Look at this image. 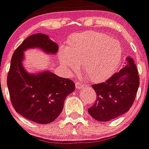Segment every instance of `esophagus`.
Returning <instances> with one entry per match:
<instances>
[{
  "mask_svg": "<svg viewBox=\"0 0 149 149\" xmlns=\"http://www.w3.org/2000/svg\"><path fill=\"white\" fill-rule=\"evenodd\" d=\"M75 86H76V89H77V90H79V89H80V88H82L83 87V85L81 83H80V82H76L75 83Z\"/></svg>",
  "mask_w": 149,
  "mask_h": 149,
  "instance_id": "34e87169",
  "label": "esophagus"
}]
</instances>
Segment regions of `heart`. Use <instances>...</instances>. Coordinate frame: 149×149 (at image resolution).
Instances as JSON below:
<instances>
[{"label": "heart", "instance_id": "obj_1", "mask_svg": "<svg viewBox=\"0 0 149 149\" xmlns=\"http://www.w3.org/2000/svg\"><path fill=\"white\" fill-rule=\"evenodd\" d=\"M122 49L119 42L104 33L88 31L69 36L67 46L59 49V58L69 73L82 69L88 80L100 82L112 74L119 64Z\"/></svg>", "mask_w": 149, "mask_h": 149}]
</instances>
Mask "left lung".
<instances>
[{"mask_svg":"<svg viewBox=\"0 0 149 149\" xmlns=\"http://www.w3.org/2000/svg\"><path fill=\"white\" fill-rule=\"evenodd\" d=\"M127 66L105 82L92 85L97 100L88 108L95 120L109 121L127 113L134 103L140 85V77L135 63L127 57Z\"/></svg>","mask_w":149,"mask_h":149,"instance_id":"1","label":"left lung"}]
</instances>
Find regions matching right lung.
I'll return each mask as SVG.
<instances>
[{"label": "right lung", "instance_id": "obj_1", "mask_svg": "<svg viewBox=\"0 0 149 149\" xmlns=\"http://www.w3.org/2000/svg\"><path fill=\"white\" fill-rule=\"evenodd\" d=\"M39 47L55 54L58 47L47 35L36 33L28 36L12 56L7 76V86L15 110L24 118L38 124H49L61 113L63 102L74 90V83L49 72L28 74L22 65L23 51Z\"/></svg>", "mask_w": 149, "mask_h": 149}]
</instances>
